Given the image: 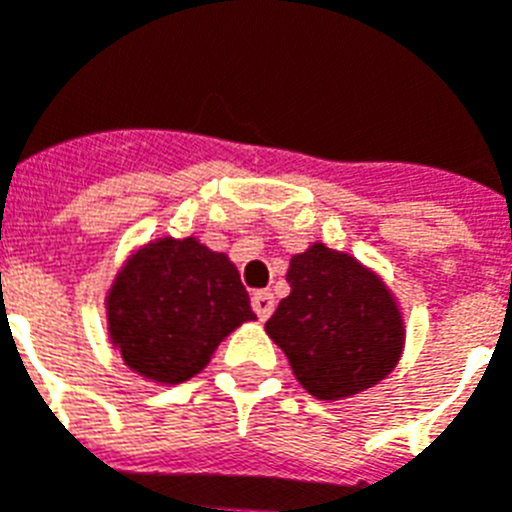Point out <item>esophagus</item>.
I'll return each mask as SVG.
<instances>
[{
    "mask_svg": "<svg viewBox=\"0 0 512 512\" xmlns=\"http://www.w3.org/2000/svg\"><path fill=\"white\" fill-rule=\"evenodd\" d=\"M251 306L253 311H256V316L264 322V319H269V314L274 311V295L269 293V290H259V293H253Z\"/></svg>",
    "mask_w": 512,
    "mask_h": 512,
    "instance_id": "obj_1",
    "label": "esophagus"
}]
</instances>
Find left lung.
<instances>
[{"mask_svg": "<svg viewBox=\"0 0 512 512\" xmlns=\"http://www.w3.org/2000/svg\"><path fill=\"white\" fill-rule=\"evenodd\" d=\"M266 335L319 400H342L382 382L403 353V316L377 274L348 253L314 243L295 253Z\"/></svg>", "mask_w": 512, "mask_h": 512, "instance_id": "1", "label": "left lung"}]
</instances>
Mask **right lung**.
<instances>
[{"mask_svg":"<svg viewBox=\"0 0 512 512\" xmlns=\"http://www.w3.org/2000/svg\"><path fill=\"white\" fill-rule=\"evenodd\" d=\"M251 319L235 264L196 238L138 248L107 295L112 345L125 366L159 384L196 377L219 342Z\"/></svg>","mask_w":512,"mask_h":512,"instance_id":"1","label":"right lung"}]
</instances>
